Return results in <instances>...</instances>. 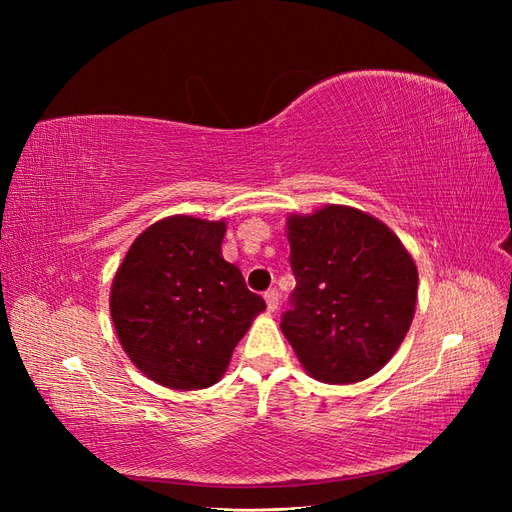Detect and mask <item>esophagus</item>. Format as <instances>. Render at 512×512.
Segmentation results:
<instances>
[{
  "instance_id": "34e87169",
  "label": "esophagus",
  "mask_w": 512,
  "mask_h": 512,
  "mask_svg": "<svg viewBox=\"0 0 512 512\" xmlns=\"http://www.w3.org/2000/svg\"><path fill=\"white\" fill-rule=\"evenodd\" d=\"M265 301H267V309L269 312H275L277 305H280V292H277L275 288H269L265 292Z\"/></svg>"
}]
</instances>
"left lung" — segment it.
I'll return each mask as SVG.
<instances>
[{
	"label": "left lung",
	"instance_id": "8db88e82",
	"mask_svg": "<svg viewBox=\"0 0 512 512\" xmlns=\"http://www.w3.org/2000/svg\"><path fill=\"white\" fill-rule=\"evenodd\" d=\"M294 286L282 333L312 378L374 376L410 329L418 271L395 232L371 215L327 205L288 218Z\"/></svg>",
	"mask_w": 512,
	"mask_h": 512
}]
</instances>
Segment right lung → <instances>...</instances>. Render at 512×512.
<instances>
[{
    "label": "right lung",
    "instance_id": "obj_1",
    "mask_svg": "<svg viewBox=\"0 0 512 512\" xmlns=\"http://www.w3.org/2000/svg\"><path fill=\"white\" fill-rule=\"evenodd\" d=\"M226 222L170 215L136 237L115 273L111 318L147 378L194 391L218 382L265 299L222 256Z\"/></svg>",
    "mask_w": 512,
    "mask_h": 512
}]
</instances>
